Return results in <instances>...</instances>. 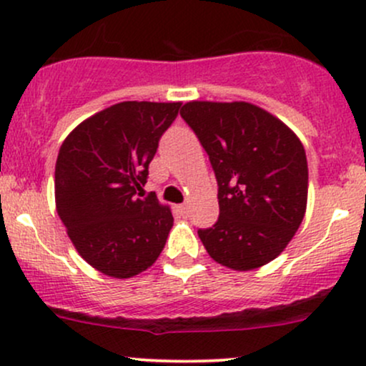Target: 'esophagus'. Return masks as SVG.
<instances>
[{
    "mask_svg": "<svg viewBox=\"0 0 366 366\" xmlns=\"http://www.w3.org/2000/svg\"><path fill=\"white\" fill-rule=\"evenodd\" d=\"M177 209H179L180 215H182V217H187V215H189V207H187L186 203H184V204H179Z\"/></svg>",
    "mask_w": 366,
    "mask_h": 366,
    "instance_id": "34e87169",
    "label": "esophagus"
}]
</instances>
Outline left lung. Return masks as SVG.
<instances>
[{
	"label": "left lung",
	"mask_w": 366,
	"mask_h": 366,
	"mask_svg": "<svg viewBox=\"0 0 366 366\" xmlns=\"http://www.w3.org/2000/svg\"><path fill=\"white\" fill-rule=\"evenodd\" d=\"M212 162L220 217L197 230L208 254L237 272L275 259L308 201L303 142L282 120L246 102H189L180 110Z\"/></svg>",
	"instance_id": "obj_1"
}]
</instances>
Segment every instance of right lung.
Returning <instances> with one entry per match:
<instances>
[{"mask_svg": "<svg viewBox=\"0 0 366 366\" xmlns=\"http://www.w3.org/2000/svg\"><path fill=\"white\" fill-rule=\"evenodd\" d=\"M182 103L122 102L94 113L63 141L54 203L77 253L102 274L129 279L158 259L172 209L139 197L162 134Z\"/></svg>", "mask_w": 366, "mask_h": 366, "instance_id": "add662e5", "label": "right lung"}]
</instances>
